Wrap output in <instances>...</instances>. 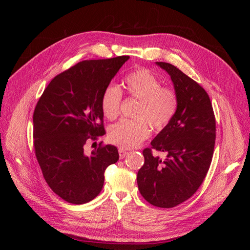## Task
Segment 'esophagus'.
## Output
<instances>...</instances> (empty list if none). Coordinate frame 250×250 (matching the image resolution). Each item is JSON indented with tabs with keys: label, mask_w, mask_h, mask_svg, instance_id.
<instances>
[{
	"label": "esophagus",
	"mask_w": 250,
	"mask_h": 250,
	"mask_svg": "<svg viewBox=\"0 0 250 250\" xmlns=\"http://www.w3.org/2000/svg\"><path fill=\"white\" fill-rule=\"evenodd\" d=\"M119 154H120V158H124L127 154H128V152L126 150H124V149H122V148H120L119 149Z\"/></svg>",
	"instance_id": "obj_1"
}]
</instances>
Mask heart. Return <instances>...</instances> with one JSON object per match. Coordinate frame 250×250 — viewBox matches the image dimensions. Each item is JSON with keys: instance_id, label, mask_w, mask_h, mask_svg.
I'll return each instance as SVG.
<instances>
[{"instance_id": "1", "label": "heart", "mask_w": 250, "mask_h": 250, "mask_svg": "<svg viewBox=\"0 0 250 250\" xmlns=\"http://www.w3.org/2000/svg\"><path fill=\"white\" fill-rule=\"evenodd\" d=\"M126 93L139 100L134 112L135 120H122L109 127L107 137L113 145L122 149L139 146L150 135V126L161 130L167 126L177 109V97L174 90L163 87L162 82L146 69H137L123 80ZM122 92L116 85L104 89L101 106L105 118L115 120L120 113Z\"/></svg>"}]
</instances>
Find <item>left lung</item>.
I'll return each mask as SVG.
<instances>
[{
  "mask_svg": "<svg viewBox=\"0 0 250 250\" xmlns=\"http://www.w3.org/2000/svg\"><path fill=\"white\" fill-rule=\"evenodd\" d=\"M169 74L177 97L171 122L151 142L166 154L155 156L146 148L145 163L138 172L140 193L157 208H170L198 190L209 169L216 140V121L208 95L176 66L155 62Z\"/></svg>",
  "mask_w": 250,
  "mask_h": 250,
  "instance_id": "1",
  "label": "left lung"
}]
</instances>
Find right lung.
<instances>
[{
	"label": "right lung",
	"instance_id": "1",
	"mask_svg": "<svg viewBox=\"0 0 250 250\" xmlns=\"http://www.w3.org/2000/svg\"><path fill=\"white\" fill-rule=\"evenodd\" d=\"M129 56L84 60L49 83L33 113L35 155L42 175L60 198L83 204L101 192L104 171L116 164V146L90 154L86 142L105 133L101 99L104 89Z\"/></svg>",
	"mask_w": 250,
	"mask_h": 250
}]
</instances>
